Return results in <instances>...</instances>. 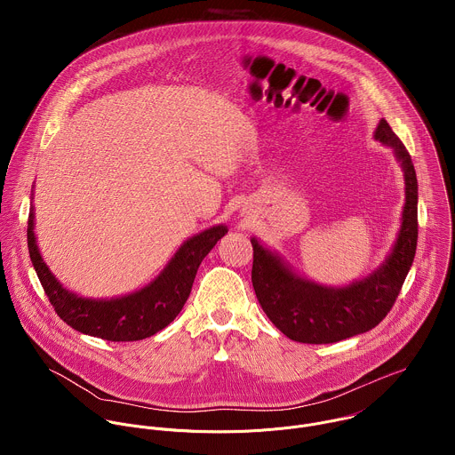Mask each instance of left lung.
Wrapping results in <instances>:
<instances>
[{
    "mask_svg": "<svg viewBox=\"0 0 455 455\" xmlns=\"http://www.w3.org/2000/svg\"><path fill=\"white\" fill-rule=\"evenodd\" d=\"M375 138L390 145L404 172L406 201L395 245L386 262L368 278L332 289L296 276L283 262L252 238V285L267 319L299 343H334L380 324L389 314L411 267L417 249V175L403 141L380 121Z\"/></svg>",
    "mask_w": 455,
    "mask_h": 455,
    "instance_id": "1",
    "label": "left lung"
}]
</instances>
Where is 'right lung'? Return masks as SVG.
Returning a JSON list of instances; mask_svg holds the SVG:
<instances>
[{
    "label": "right lung",
    "mask_w": 455,
    "mask_h": 455,
    "mask_svg": "<svg viewBox=\"0 0 455 455\" xmlns=\"http://www.w3.org/2000/svg\"><path fill=\"white\" fill-rule=\"evenodd\" d=\"M33 219L31 208L28 219L29 258L56 314L78 332L108 341L143 339L170 324L191 294L201 260L228 233L226 226H213L196 235L180 247L164 271L138 292L114 299H87L66 291L49 271L36 247Z\"/></svg>",
    "instance_id": "1"
}]
</instances>
